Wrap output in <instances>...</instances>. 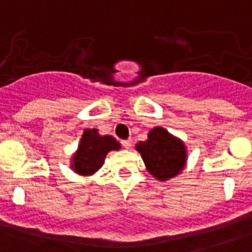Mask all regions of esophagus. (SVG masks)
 Returning a JSON list of instances; mask_svg holds the SVG:
<instances>
[{
    "mask_svg": "<svg viewBox=\"0 0 252 252\" xmlns=\"http://www.w3.org/2000/svg\"><path fill=\"white\" fill-rule=\"evenodd\" d=\"M122 146H124L125 149L131 148V139H125V141H122Z\"/></svg>",
    "mask_w": 252,
    "mask_h": 252,
    "instance_id": "obj_1",
    "label": "esophagus"
}]
</instances>
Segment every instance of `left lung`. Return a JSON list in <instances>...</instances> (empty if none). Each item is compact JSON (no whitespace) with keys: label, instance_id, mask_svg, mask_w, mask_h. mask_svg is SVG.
Instances as JSON below:
<instances>
[{"label":"left lung","instance_id":"obj_1","mask_svg":"<svg viewBox=\"0 0 252 252\" xmlns=\"http://www.w3.org/2000/svg\"><path fill=\"white\" fill-rule=\"evenodd\" d=\"M148 172L158 181H168L184 170L188 150L184 141L157 126L148 133V139L135 145Z\"/></svg>","mask_w":252,"mask_h":252}]
</instances>
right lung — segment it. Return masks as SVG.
<instances>
[{
  "label": "right lung",
  "instance_id": "add662e5",
  "mask_svg": "<svg viewBox=\"0 0 252 252\" xmlns=\"http://www.w3.org/2000/svg\"><path fill=\"white\" fill-rule=\"evenodd\" d=\"M119 149L121 144L111 135H100L98 128H84L69 166L79 176H93L102 168L108 152Z\"/></svg>",
  "mask_w": 252,
  "mask_h": 252
}]
</instances>
